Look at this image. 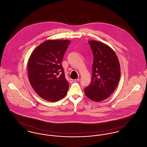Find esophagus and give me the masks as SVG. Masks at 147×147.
<instances>
[{
  "label": "esophagus",
  "instance_id": "34e87169",
  "mask_svg": "<svg viewBox=\"0 0 147 147\" xmlns=\"http://www.w3.org/2000/svg\"><path fill=\"white\" fill-rule=\"evenodd\" d=\"M79 80L80 79H79V78H78V79H70V82L71 83H73V82H78V81H79Z\"/></svg>",
  "mask_w": 147,
  "mask_h": 147
}]
</instances>
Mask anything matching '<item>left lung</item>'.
I'll use <instances>...</instances> for the list:
<instances>
[{
	"instance_id": "left-lung-1",
	"label": "left lung",
	"mask_w": 147,
	"mask_h": 147,
	"mask_svg": "<svg viewBox=\"0 0 147 147\" xmlns=\"http://www.w3.org/2000/svg\"><path fill=\"white\" fill-rule=\"evenodd\" d=\"M93 54L92 77L84 89L86 96L92 101L107 99L116 89L120 78L119 59L113 50L100 41H88Z\"/></svg>"
}]
</instances>
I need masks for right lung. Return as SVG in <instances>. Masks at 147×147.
I'll return each instance as SVG.
<instances>
[{
    "mask_svg": "<svg viewBox=\"0 0 147 147\" xmlns=\"http://www.w3.org/2000/svg\"><path fill=\"white\" fill-rule=\"evenodd\" d=\"M70 44L68 40H49L38 46L30 57L28 79L34 91L45 100L57 101L67 94L69 83L61 63Z\"/></svg>",
    "mask_w": 147,
    "mask_h": 147,
    "instance_id": "right-lung-1",
    "label": "right lung"
}]
</instances>
